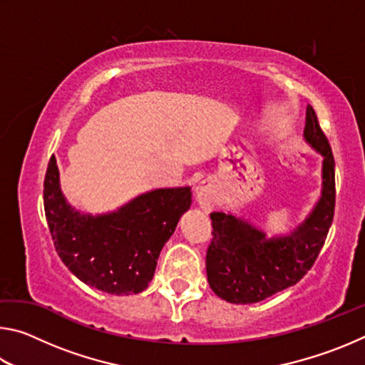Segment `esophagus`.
<instances>
[{
  "label": "esophagus",
  "mask_w": 365,
  "mask_h": 365,
  "mask_svg": "<svg viewBox=\"0 0 365 365\" xmlns=\"http://www.w3.org/2000/svg\"><path fill=\"white\" fill-rule=\"evenodd\" d=\"M196 200L205 211H211V209L215 206V200H217V195H215V190L212 185L207 182H202L201 185H197Z\"/></svg>",
  "instance_id": "esophagus-1"
}]
</instances>
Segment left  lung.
<instances>
[{
    "mask_svg": "<svg viewBox=\"0 0 365 365\" xmlns=\"http://www.w3.org/2000/svg\"><path fill=\"white\" fill-rule=\"evenodd\" d=\"M304 138L324 156L322 196L292 235L267 238L232 214H211L212 240L206 272L209 287L219 298L233 304L259 302L293 287L316 262L333 222L336 190L335 159L312 106L306 113Z\"/></svg>",
    "mask_w": 365,
    "mask_h": 365,
    "instance_id": "obj_1",
    "label": "left lung"
}]
</instances>
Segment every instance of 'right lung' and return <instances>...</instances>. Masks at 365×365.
I'll list each match as a JSON object with an SVG mask.
<instances>
[{
  "mask_svg": "<svg viewBox=\"0 0 365 365\" xmlns=\"http://www.w3.org/2000/svg\"><path fill=\"white\" fill-rule=\"evenodd\" d=\"M46 222L54 246L77 279L110 294L140 293L151 282L159 252L191 205L190 187L159 188L135 197L119 211L80 214L59 188L56 159L43 183Z\"/></svg>",
  "mask_w": 365,
  "mask_h": 365,
  "instance_id": "add662e5",
  "label": "right lung"
}]
</instances>
